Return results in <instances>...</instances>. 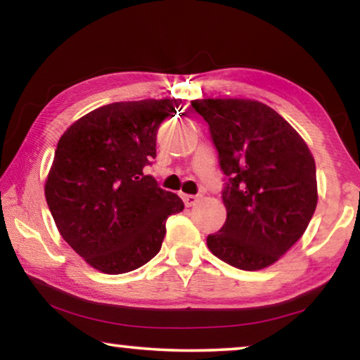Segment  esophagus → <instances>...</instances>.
Here are the masks:
<instances>
[{
  "label": "esophagus",
  "instance_id": "obj_1",
  "mask_svg": "<svg viewBox=\"0 0 360 360\" xmlns=\"http://www.w3.org/2000/svg\"><path fill=\"white\" fill-rule=\"evenodd\" d=\"M198 200H200L198 195H184V203L186 206H193Z\"/></svg>",
  "mask_w": 360,
  "mask_h": 360
}]
</instances>
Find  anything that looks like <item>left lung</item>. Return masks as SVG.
Instances as JSON below:
<instances>
[{
	"mask_svg": "<svg viewBox=\"0 0 360 360\" xmlns=\"http://www.w3.org/2000/svg\"><path fill=\"white\" fill-rule=\"evenodd\" d=\"M191 106L208 122L226 175V223L206 239L223 262L260 270L307 231L318 203L316 165L302 136L255 100L208 98Z\"/></svg>",
	"mask_w": 360,
	"mask_h": 360,
	"instance_id": "left-lung-1",
	"label": "left lung"
}]
</instances>
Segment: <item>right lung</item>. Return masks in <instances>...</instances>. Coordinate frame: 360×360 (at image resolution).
<instances>
[{"instance_id":"add662e5","label":"right lung","mask_w":360,"mask_h":360,"mask_svg":"<svg viewBox=\"0 0 360 360\" xmlns=\"http://www.w3.org/2000/svg\"><path fill=\"white\" fill-rule=\"evenodd\" d=\"M180 100L120 101L73 122L58 141L46 200L58 233L103 274L136 270L155 257L165 221L184 201L162 190L144 167L157 131Z\"/></svg>"}]
</instances>
